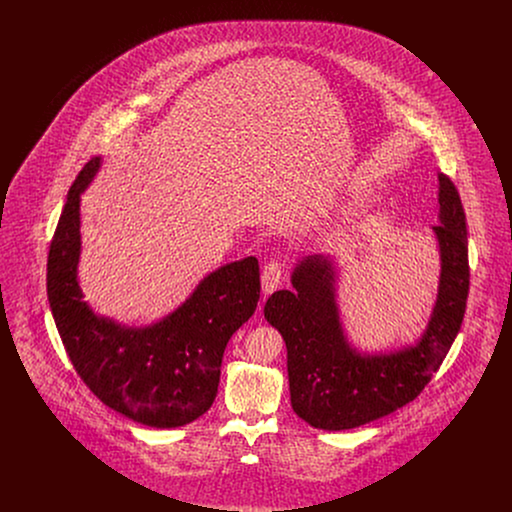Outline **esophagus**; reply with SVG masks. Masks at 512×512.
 I'll use <instances>...</instances> for the list:
<instances>
[{
  "mask_svg": "<svg viewBox=\"0 0 512 512\" xmlns=\"http://www.w3.org/2000/svg\"><path fill=\"white\" fill-rule=\"evenodd\" d=\"M280 278H282V267L278 261H268L267 265L263 267L261 272V286H263V293L274 292L280 286Z\"/></svg>",
  "mask_w": 512,
  "mask_h": 512,
  "instance_id": "esophagus-1",
  "label": "esophagus"
}]
</instances>
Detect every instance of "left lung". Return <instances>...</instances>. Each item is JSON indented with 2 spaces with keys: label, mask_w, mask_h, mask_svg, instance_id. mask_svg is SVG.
I'll list each match as a JSON object with an SVG mask.
<instances>
[{
  "label": "left lung",
  "mask_w": 512,
  "mask_h": 512,
  "mask_svg": "<svg viewBox=\"0 0 512 512\" xmlns=\"http://www.w3.org/2000/svg\"><path fill=\"white\" fill-rule=\"evenodd\" d=\"M438 299L424 334L390 353H359L343 332L336 303V263L311 255L292 272L293 290L267 299L265 318L286 341L292 407L320 430H351L401 409L438 372L463 324L470 268L461 195L438 174Z\"/></svg>",
  "instance_id": "8db88e82"
}]
</instances>
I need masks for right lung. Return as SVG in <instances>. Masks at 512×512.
<instances>
[{"instance_id": "1", "label": "right lung", "mask_w": 512, "mask_h": 512, "mask_svg": "<svg viewBox=\"0 0 512 512\" xmlns=\"http://www.w3.org/2000/svg\"><path fill=\"white\" fill-rule=\"evenodd\" d=\"M101 167L92 157L67 195L48 255V299L74 370L113 411L151 428H178L207 413L232 334L257 309L259 261L245 257L207 274L159 322L134 328L99 317L78 286L80 194Z\"/></svg>"}]
</instances>
